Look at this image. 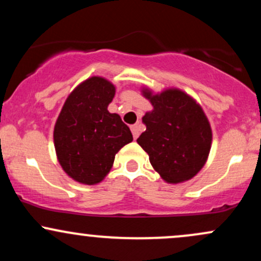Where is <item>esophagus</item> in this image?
I'll return each mask as SVG.
<instances>
[{
	"label": "esophagus",
	"instance_id": "34e87169",
	"mask_svg": "<svg viewBox=\"0 0 261 261\" xmlns=\"http://www.w3.org/2000/svg\"><path fill=\"white\" fill-rule=\"evenodd\" d=\"M131 133H133V136H134V139L136 140L137 137H139V135H140V126L139 125H133V126H131Z\"/></svg>",
	"mask_w": 261,
	"mask_h": 261
}]
</instances>
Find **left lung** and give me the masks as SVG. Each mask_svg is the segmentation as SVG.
I'll use <instances>...</instances> for the list:
<instances>
[{
	"label": "left lung",
	"instance_id": "obj_1",
	"mask_svg": "<svg viewBox=\"0 0 261 261\" xmlns=\"http://www.w3.org/2000/svg\"><path fill=\"white\" fill-rule=\"evenodd\" d=\"M153 106L142 122L146 131L137 143L166 181L189 180L202 168L211 148L212 133L201 107L184 92L168 89L160 95L143 91Z\"/></svg>",
	"mask_w": 261,
	"mask_h": 261
}]
</instances>
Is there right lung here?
<instances>
[{
  "mask_svg": "<svg viewBox=\"0 0 261 261\" xmlns=\"http://www.w3.org/2000/svg\"><path fill=\"white\" fill-rule=\"evenodd\" d=\"M115 87L92 77L66 99L54 130L56 154L74 180L97 184L109 173L119 149L133 141V134L118 114L108 112Z\"/></svg>",
  "mask_w": 261,
  "mask_h": 261,
  "instance_id": "add662e5",
  "label": "right lung"
}]
</instances>
